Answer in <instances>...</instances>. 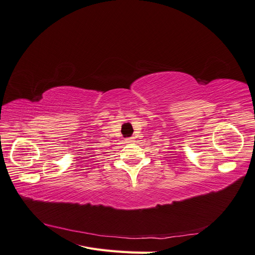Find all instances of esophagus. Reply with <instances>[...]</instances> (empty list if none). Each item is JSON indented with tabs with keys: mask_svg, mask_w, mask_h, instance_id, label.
<instances>
[{
	"mask_svg": "<svg viewBox=\"0 0 255 255\" xmlns=\"http://www.w3.org/2000/svg\"><path fill=\"white\" fill-rule=\"evenodd\" d=\"M127 142H134V138H128V139H127Z\"/></svg>",
	"mask_w": 255,
	"mask_h": 255,
	"instance_id": "esophagus-1",
	"label": "esophagus"
}]
</instances>
